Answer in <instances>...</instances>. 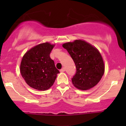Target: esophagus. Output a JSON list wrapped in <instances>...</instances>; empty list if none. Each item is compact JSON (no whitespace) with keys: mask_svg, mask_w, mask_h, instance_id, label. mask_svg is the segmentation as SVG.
<instances>
[{"mask_svg":"<svg viewBox=\"0 0 126 126\" xmlns=\"http://www.w3.org/2000/svg\"><path fill=\"white\" fill-rule=\"evenodd\" d=\"M64 71H65V69H64V68H63L62 69H60V72H64Z\"/></svg>","mask_w":126,"mask_h":126,"instance_id":"esophagus-1","label":"esophagus"}]
</instances>
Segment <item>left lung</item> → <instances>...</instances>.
<instances>
[{
	"mask_svg": "<svg viewBox=\"0 0 126 126\" xmlns=\"http://www.w3.org/2000/svg\"><path fill=\"white\" fill-rule=\"evenodd\" d=\"M74 62L76 72L72 84L81 90L94 87L101 80L105 71L104 61L99 50L83 40H75L63 44Z\"/></svg>",
	"mask_w": 126,
	"mask_h": 126,
	"instance_id": "left-lung-1",
	"label": "left lung"
}]
</instances>
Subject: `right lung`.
I'll use <instances>...</instances> for the list:
<instances>
[{
    "label": "right lung",
    "instance_id": "add662e5",
    "mask_svg": "<svg viewBox=\"0 0 126 126\" xmlns=\"http://www.w3.org/2000/svg\"><path fill=\"white\" fill-rule=\"evenodd\" d=\"M54 44L44 43L34 46L22 57L20 72L30 87L45 91L54 84L59 71L55 68L50 54Z\"/></svg>",
    "mask_w": 126,
    "mask_h": 126
}]
</instances>
